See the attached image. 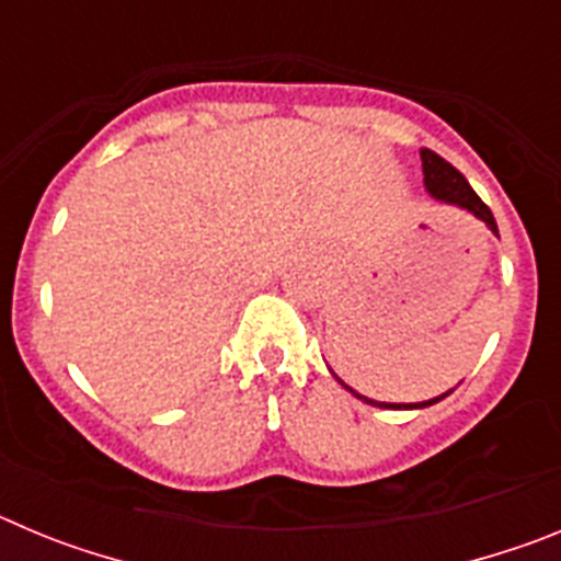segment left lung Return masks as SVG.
<instances>
[{"label":"left lung","mask_w":561,"mask_h":561,"mask_svg":"<svg viewBox=\"0 0 561 561\" xmlns=\"http://www.w3.org/2000/svg\"><path fill=\"white\" fill-rule=\"evenodd\" d=\"M421 165H424V185H427V191L433 193L435 199L449 202V205H458V207H463V210L474 213L480 221H485V225L492 227V232H497V221H494L489 205H485L478 193L472 191V185L466 182V176L453 165V162H447L444 157H440V153L430 151V148H421ZM345 388H348V385H345ZM351 393H354V390H351ZM354 396H359V393H354ZM444 396H438V399H430V401H419V404H388V401H370V399H365V396H359V399L368 401V404H374V408L419 410V408H430V404L440 401Z\"/></svg>","instance_id":"obj_1"}]
</instances>
